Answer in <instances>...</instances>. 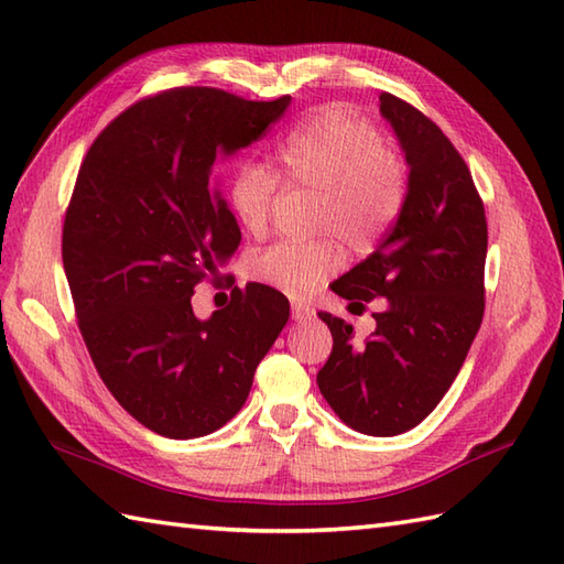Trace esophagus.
Here are the masks:
<instances>
[{"label":"esophagus","mask_w":564,"mask_h":564,"mask_svg":"<svg viewBox=\"0 0 564 564\" xmlns=\"http://www.w3.org/2000/svg\"><path fill=\"white\" fill-rule=\"evenodd\" d=\"M291 315H293V319L295 322H305V319H310L315 315V310L310 307L307 303H303V301H293V305H291Z\"/></svg>","instance_id":"34e87169"}]
</instances>
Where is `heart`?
I'll return each instance as SVG.
<instances>
[{
    "instance_id": "1",
    "label": "heart",
    "mask_w": 564,
    "mask_h": 564,
    "mask_svg": "<svg viewBox=\"0 0 564 564\" xmlns=\"http://www.w3.org/2000/svg\"><path fill=\"white\" fill-rule=\"evenodd\" d=\"M285 186L317 194L313 232H332L354 251L373 249L406 198L404 164L386 152L373 128L341 111H317L297 123L275 150ZM279 178L259 162H242L230 182V206L249 232L269 223ZM341 251L332 239L310 245H273L247 261L251 281L303 297L339 269Z\"/></svg>"
}]
</instances>
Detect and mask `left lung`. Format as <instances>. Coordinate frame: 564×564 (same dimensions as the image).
Masks as SVG:
<instances>
[{
    "instance_id": "obj_1",
    "label": "left lung",
    "mask_w": 564,
    "mask_h": 564,
    "mask_svg": "<svg viewBox=\"0 0 564 564\" xmlns=\"http://www.w3.org/2000/svg\"><path fill=\"white\" fill-rule=\"evenodd\" d=\"M380 116L410 170L406 198L386 239L332 291L358 305L386 297V307L364 341H354L346 319L319 313L334 346L317 386L358 434L398 436L434 412L480 329L487 220L470 172L436 123L392 94H380Z\"/></svg>"
}]
</instances>
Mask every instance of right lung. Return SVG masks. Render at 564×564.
Masks as SVG:
<instances>
[{
  "label": "right lung",
  "mask_w": 564,
  "mask_h": 564,
  "mask_svg": "<svg viewBox=\"0 0 564 564\" xmlns=\"http://www.w3.org/2000/svg\"><path fill=\"white\" fill-rule=\"evenodd\" d=\"M289 106L164 91L106 126L79 166L63 230L79 332L118 404L160 436L198 438L230 422L291 317L289 297L261 283L206 319L191 305L242 239L213 164Z\"/></svg>",
  "instance_id": "add662e5"
}]
</instances>
